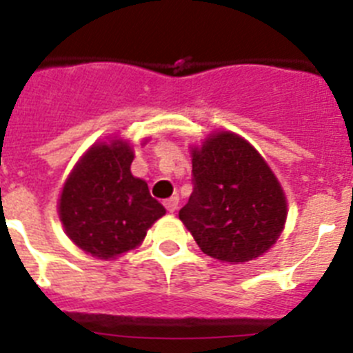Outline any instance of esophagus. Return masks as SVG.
I'll return each instance as SVG.
<instances>
[{
    "mask_svg": "<svg viewBox=\"0 0 353 353\" xmlns=\"http://www.w3.org/2000/svg\"><path fill=\"white\" fill-rule=\"evenodd\" d=\"M164 207H166L168 212H174L176 208H179V198H176V196H173V198L166 199V201H164Z\"/></svg>",
    "mask_w": 353,
    "mask_h": 353,
    "instance_id": "1",
    "label": "esophagus"
}]
</instances>
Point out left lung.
Here are the masks:
<instances>
[{"instance_id": "8db88e82", "label": "left lung", "mask_w": 353, "mask_h": 353, "mask_svg": "<svg viewBox=\"0 0 353 353\" xmlns=\"http://www.w3.org/2000/svg\"><path fill=\"white\" fill-rule=\"evenodd\" d=\"M192 194L179 217L199 249L244 263L269 251L286 221V198L256 150L233 132L192 148Z\"/></svg>"}]
</instances>
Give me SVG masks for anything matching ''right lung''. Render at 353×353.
Instances as JSON below:
<instances>
[{
    "label": "right lung",
    "instance_id": "obj_1",
    "mask_svg": "<svg viewBox=\"0 0 353 353\" xmlns=\"http://www.w3.org/2000/svg\"><path fill=\"white\" fill-rule=\"evenodd\" d=\"M134 152L125 141L99 143L83 155L60 196V221L84 252L111 260L138 248L166 208L130 173Z\"/></svg>",
    "mask_w": 353,
    "mask_h": 353
}]
</instances>
